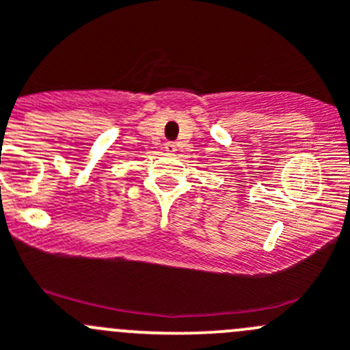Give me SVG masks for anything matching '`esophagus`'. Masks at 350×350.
<instances>
[{
  "label": "esophagus",
  "instance_id": "34e87169",
  "mask_svg": "<svg viewBox=\"0 0 350 350\" xmlns=\"http://www.w3.org/2000/svg\"><path fill=\"white\" fill-rule=\"evenodd\" d=\"M165 151L166 152H175V151H177V146H175V142H166V144H165Z\"/></svg>",
  "mask_w": 350,
  "mask_h": 350
}]
</instances>
